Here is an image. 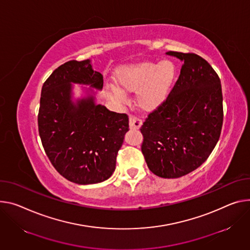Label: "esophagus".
I'll list each match as a JSON object with an SVG mask.
<instances>
[{
  "instance_id": "1",
  "label": "esophagus",
  "mask_w": 250,
  "mask_h": 250,
  "mask_svg": "<svg viewBox=\"0 0 250 250\" xmlns=\"http://www.w3.org/2000/svg\"><path fill=\"white\" fill-rule=\"evenodd\" d=\"M142 125H143V122L139 118L134 117V116L129 117V128L130 129H139L142 126Z\"/></svg>"
}]
</instances>
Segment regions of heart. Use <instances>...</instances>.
Segmentation results:
<instances>
[{"mask_svg": "<svg viewBox=\"0 0 250 250\" xmlns=\"http://www.w3.org/2000/svg\"><path fill=\"white\" fill-rule=\"evenodd\" d=\"M175 66L165 60L157 64L142 62L124 65L117 71L115 81L118 86H110L113 99L125 102V93L137 92V103L144 110H152L166 99L175 78Z\"/></svg>", "mask_w": 250, "mask_h": 250, "instance_id": "1", "label": "heart"}]
</instances>
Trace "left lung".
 <instances>
[{
	"label": "left lung",
	"instance_id": "left-lung-1",
	"mask_svg": "<svg viewBox=\"0 0 250 250\" xmlns=\"http://www.w3.org/2000/svg\"><path fill=\"white\" fill-rule=\"evenodd\" d=\"M167 55L184 63L167 100L141 127L142 151L152 173L177 178L200 167L216 146L223 122L222 92L206 60L195 54Z\"/></svg>",
	"mask_w": 250,
	"mask_h": 250
}]
</instances>
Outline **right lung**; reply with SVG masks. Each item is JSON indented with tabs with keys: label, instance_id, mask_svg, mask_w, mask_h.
Here are the masks:
<instances>
[{
	"label": "right lung",
	"instance_id": "add662e5",
	"mask_svg": "<svg viewBox=\"0 0 250 250\" xmlns=\"http://www.w3.org/2000/svg\"><path fill=\"white\" fill-rule=\"evenodd\" d=\"M74 83L90 86L83 88L85 97L72 99ZM103 85V75L85 60L60 65L42 87L38 125L43 149L57 171L78 185L110 177L128 130L125 113L97 104L93 88Z\"/></svg>",
	"mask_w": 250,
	"mask_h": 250
}]
</instances>
